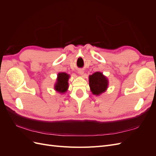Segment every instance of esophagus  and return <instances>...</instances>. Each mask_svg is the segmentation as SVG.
Instances as JSON below:
<instances>
[{
  "label": "esophagus",
  "instance_id": "esophagus-1",
  "mask_svg": "<svg viewBox=\"0 0 156 156\" xmlns=\"http://www.w3.org/2000/svg\"><path fill=\"white\" fill-rule=\"evenodd\" d=\"M78 73L79 74V75H83V73H84V71H83V69H79L78 70Z\"/></svg>",
  "mask_w": 156,
  "mask_h": 156
}]
</instances>
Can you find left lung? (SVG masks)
<instances>
[{
	"label": "left lung",
	"instance_id": "1",
	"mask_svg": "<svg viewBox=\"0 0 156 156\" xmlns=\"http://www.w3.org/2000/svg\"><path fill=\"white\" fill-rule=\"evenodd\" d=\"M108 79L101 72H96L89 76V86L93 94L99 96L106 91Z\"/></svg>",
	"mask_w": 156,
	"mask_h": 156
}]
</instances>
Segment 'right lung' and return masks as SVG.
<instances>
[{
  "label": "right lung",
  "mask_w": 156,
  "mask_h": 156,
  "mask_svg": "<svg viewBox=\"0 0 156 156\" xmlns=\"http://www.w3.org/2000/svg\"><path fill=\"white\" fill-rule=\"evenodd\" d=\"M69 75L66 73H59L55 85V90L60 93H64L68 88V79Z\"/></svg>",
  "instance_id": "1"
}]
</instances>
